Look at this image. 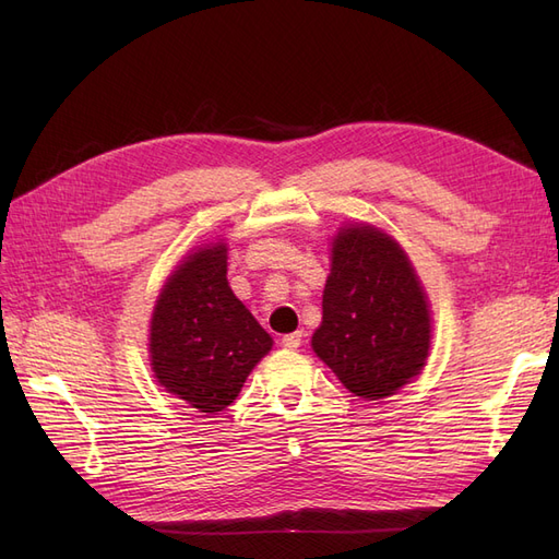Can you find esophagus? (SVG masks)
I'll return each mask as SVG.
<instances>
[{
	"instance_id": "obj_1",
	"label": "esophagus",
	"mask_w": 559,
	"mask_h": 559,
	"mask_svg": "<svg viewBox=\"0 0 559 559\" xmlns=\"http://www.w3.org/2000/svg\"><path fill=\"white\" fill-rule=\"evenodd\" d=\"M300 343H302V331L286 333V335L282 337V345H284L286 349H296V347H300Z\"/></svg>"
}]
</instances>
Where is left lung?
Instances as JSON below:
<instances>
[{"mask_svg": "<svg viewBox=\"0 0 559 559\" xmlns=\"http://www.w3.org/2000/svg\"><path fill=\"white\" fill-rule=\"evenodd\" d=\"M312 349L352 394L392 396L425 368L431 317L405 251L373 226L335 235Z\"/></svg>", "mask_w": 559, "mask_h": 559, "instance_id": "left-lung-1", "label": "left lung"}]
</instances>
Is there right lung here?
<instances>
[{"label": "right lung", "instance_id": "add662e5", "mask_svg": "<svg viewBox=\"0 0 559 559\" xmlns=\"http://www.w3.org/2000/svg\"><path fill=\"white\" fill-rule=\"evenodd\" d=\"M270 337L226 280V245L198 249L165 282L151 317V368L170 394L222 413L265 354Z\"/></svg>", "mask_w": 559, "mask_h": 559}]
</instances>
